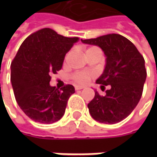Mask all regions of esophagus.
I'll use <instances>...</instances> for the list:
<instances>
[{
  "mask_svg": "<svg viewBox=\"0 0 157 157\" xmlns=\"http://www.w3.org/2000/svg\"><path fill=\"white\" fill-rule=\"evenodd\" d=\"M83 86H75V90L76 91H78V90H81L83 89Z\"/></svg>",
  "mask_w": 157,
  "mask_h": 157,
  "instance_id": "1",
  "label": "esophagus"
}]
</instances>
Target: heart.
<instances>
[{"instance_id":"b5f03b06","label":"heart","mask_w":157,"mask_h":157,"mask_svg":"<svg viewBox=\"0 0 157 157\" xmlns=\"http://www.w3.org/2000/svg\"><path fill=\"white\" fill-rule=\"evenodd\" d=\"M94 48H96V47H91L88 50H91V49H94ZM92 77H93V74H91V73L85 72V71H79V72L74 73L73 76H72V78L76 83L80 84V85H85L91 79Z\"/></svg>"}]
</instances>
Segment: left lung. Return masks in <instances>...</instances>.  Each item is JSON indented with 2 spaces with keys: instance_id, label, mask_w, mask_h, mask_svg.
<instances>
[{
  "instance_id": "obj_1",
  "label": "left lung",
  "mask_w": 157,
  "mask_h": 157,
  "mask_svg": "<svg viewBox=\"0 0 157 157\" xmlns=\"http://www.w3.org/2000/svg\"><path fill=\"white\" fill-rule=\"evenodd\" d=\"M81 41L104 52L105 70L96 83L101 85V90L110 86L105 96L95 91L94 100L87 105L90 114L101 123L120 122L132 113L142 97L147 77L145 60L135 44L119 34Z\"/></svg>"
}]
</instances>
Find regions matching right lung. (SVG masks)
<instances>
[{"label": "right lung", "instance_id": "1", "mask_svg": "<svg viewBox=\"0 0 157 157\" xmlns=\"http://www.w3.org/2000/svg\"><path fill=\"white\" fill-rule=\"evenodd\" d=\"M78 37H66L49 28L29 36L11 63L10 80L15 100L28 117L52 124L63 117L71 85L57 89L50 86L52 73L61 70L64 56Z\"/></svg>", "mask_w": 157, "mask_h": 157}]
</instances>
